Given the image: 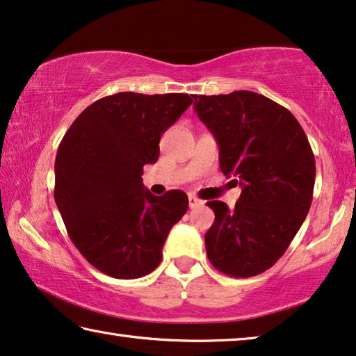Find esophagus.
I'll list each match as a JSON object with an SVG mask.
<instances>
[{
    "label": "esophagus",
    "mask_w": 356,
    "mask_h": 356,
    "mask_svg": "<svg viewBox=\"0 0 356 356\" xmlns=\"http://www.w3.org/2000/svg\"><path fill=\"white\" fill-rule=\"evenodd\" d=\"M200 205H204V200L197 199L195 195H189V207H191V209H197V207H200Z\"/></svg>",
    "instance_id": "obj_1"
}]
</instances>
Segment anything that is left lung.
Segmentation results:
<instances>
[{
    "mask_svg": "<svg viewBox=\"0 0 356 356\" xmlns=\"http://www.w3.org/2000/svg\"><path fill=\"white\" fill-rule=\"evenodd\" d=\"M194 100L197 116L220 146L221 172L242 186L234 209L207 202L215 211L205 234L207 256L226 275H258L282 258L307 216L314 152L298 119L264 95L235 90Z\"/></svg>",
    "mask_w": 356,
    "mask_h": 356,
    "instance_id": "1",
    "label": "left lung"
}]
</instances>
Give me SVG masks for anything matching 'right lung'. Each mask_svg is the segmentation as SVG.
I'll list each match as a JSON object with an SVG mask.
<instances>
[{
  "label": "right lung",
  "instance_id": "1",
  "mask_svg": "<svg viewBox=\"0 0 356 356\" xmlns=\"http://www.w3.org/2000/svg\"><path fill=\"white\" fill-rule=\"evenodd\" d=\"M188 94L103 97L71 124L56 157L54 197L79 253L114 278H140L161 264L170 229L189 200L173 189L161 197L143 186L162 134L193 103Z\"/></svg>",
  "mask_w": 356,
  "mask_h": 356
}]
</instances>
